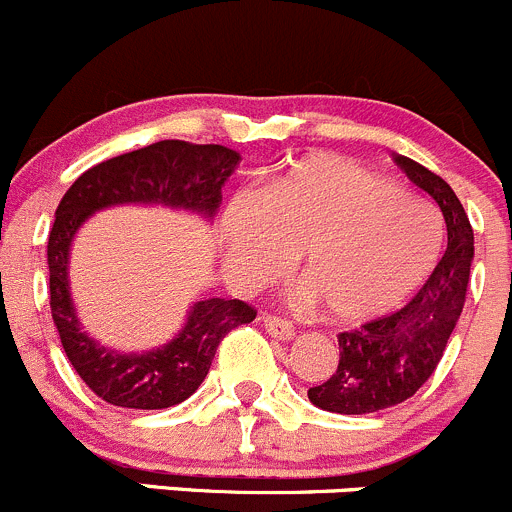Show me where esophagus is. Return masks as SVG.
<instances>
[{
	"mask_svg": "<svg viewBox=\"0 0 512 512\" xmlns=\"http://www.w3.org/2000/svg\"><path fill=\"white\" fill-rule=\"evenodd\" d=\"M261 323L266 326V331L271 333L273 338H278V341H288V338H293V323L286 321V318L276 316V313H263Z\"/></svg>",
	"mask_w": 512,
	"mask_h": 512,
	"instance_id": "obj_1",
	"label": "esophagus"
}]
</instances>
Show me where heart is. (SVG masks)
<instances>
[{"label": "heart", "mask_w": 512, "mask_h": 512, "mask_svg": "<svg viewBox=\"0 0 512 512\" xmlns=\"http://www.w3.org/2000/svg\"><path fill=\"white\" fill-rule=\"evenodd\" d=\"M433 204L331 154L293 159L261 194L241 191L224 216V258L241 286H263L298 256L328 318L368 321L430 276L443 251Z\"/></svg>", "instance_id": "1"}]
</instances>
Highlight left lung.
<instances>
[{
	"label": "left lung",
	"instance_id": "obj_1",
	"mask_svg": "<svg viewBox=\"0 0 512 512\" xmlns=\"http://www.w3.org/2000/svg\"><path fill=\"white\" fill-rule=\"evenodd\" d=\"M408 179L440 206L448 249L421 291L388 316L338 333V366L328 381L308 388L313 406L363 416L408 401L433 376L458 323L473 261V226L455 191L408 156H396Z\"/></svg>",
	"mask_w": 512,
	"mask_h": 512
}]
</instances>
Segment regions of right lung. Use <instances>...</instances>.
Returning a JSON list of instances; mask_svg holds the SVG:
<instances>
[{
  "mask_svg": "<svg viewBox=\"0 0 512 512\" xmlns=\"http://www.w3.org/2000/svg\"><path fill=\"white\" fill-rule=\"evenodd\" d=\"M239 154L219 144L156 141L144 149L114 156L84 171L59 201L49 231V306L74 371L101 401L119 408L159 411L186 401L209 373L216 348L231 328L251 323L256 308L239 298L194 303L184 331L164 348L144 356H124L101 348L79 331L69 298V244L89 214L114 204H166L214 216L221 186Z\"/></svg>",
  "mask_w": 512,
  "mask_h": 512,
  "instance_id": "obj_1",
  "label": "right lung"
}]
</instances>
